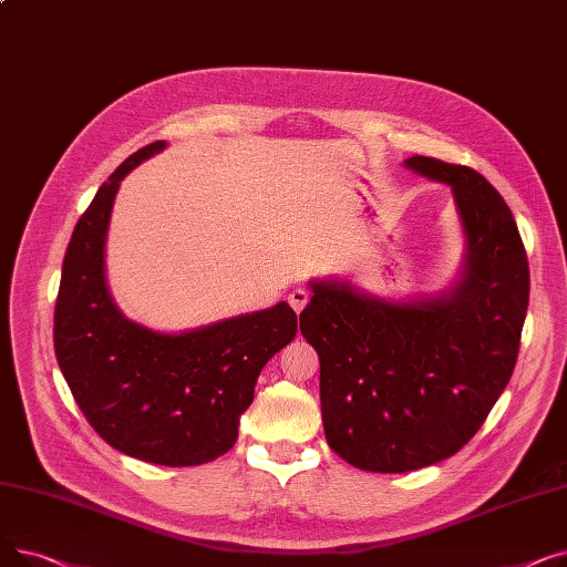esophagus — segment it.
Here are the masks:
<instances>
[{"label": "esophagus", "mask_w": 567, "mask_h": 567, "mask_svg": "<svg viewBox=\"0 0 567 567\" xmlns=\"http://www.w3.org/2000/svg\"><path fill=\"white\" fill-rule=\"evenodd\" d=\"M287 301H289V306L296 310V315H299V312L308 306L310 293H308L306 289H293V291L287 296Z\"/></svg>", "instance_id": "34e87169"}]
</instances>
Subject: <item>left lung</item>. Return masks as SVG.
Listing matches in <instances>:
<instances>
[{"instance_id":"8db88e82","label":"left lung","mask_w":567,"mask_h":567,"mask_svg":"<svg viewBox=\"0 0 567 567\" xmlns=\"http://www.w3.org/2000/svg\"><path fill=\"white\" fill-rule=\"evenodd\" d=\"M449 184L466 234L449 293L391 303L349 282H310L301 333L319 353L326 441L351 466L404 473L457 451L508 385L528 308V259L513 212L483 174L413 156Z\"/></svg>"}]
</instances>
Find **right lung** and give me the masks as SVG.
I'll list each match as a JSON object with an SVG mask.
<instances>
[{
    "label": "right lung",
    "mask_w": 567,
    "mask_h": 567,
    "mask_svg": "<svg viewBox=\"0 0 567 567\" xmlns=\"http://www.w3.org/2000/svg\"><path fill=\"white\" fill-rule=\"evenodd\" d=\"M165 142L118 165L78 220L54 306V353L99 436L118 453L195 466L225 455L255 383L296 336V312L278 306L167 336L126 319L105 282V234L118 182Z\"/></svg>",
    "instance_id": "obj_1"
}]
</instances>
